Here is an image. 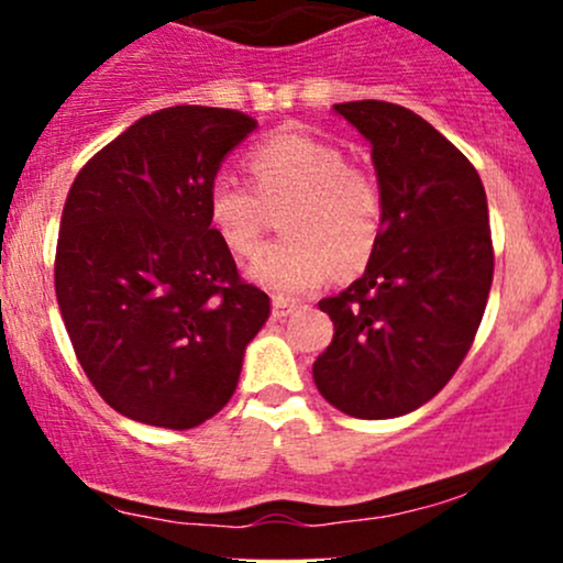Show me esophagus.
<instances>
[{"mask_svg": "<svg viewBox=\"0 0 563 563\" xmlns=\"http://www.w3.org/2000/svg\"><path fill=\"white\" fill-rule=\"evenodd\" d=\"M294 310H297V305L288 302V299H283V297H275V299H272V316H275V318H286V316H291Z\"/></svg>", "mask_w": 563, "mask_h": 563, "instance_id": "esophagus-1", "label": "esophagus"}]
</instances>
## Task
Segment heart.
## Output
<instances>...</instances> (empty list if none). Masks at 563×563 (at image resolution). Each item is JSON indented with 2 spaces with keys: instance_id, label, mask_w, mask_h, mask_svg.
Segmentation results:
<instances>
[{
  "instance_id": "1",
  "label": "heart",
  "mask_w": 563,
  "mask_h": 563,
  "mask_svg": "<svg viewBox=\"0 0 563 563\" xmlns=\"http://www.w3.org/2000/svg\"><path fill=\"white\" fill-rule=\"evenodd\" d=\"M253 190L218 179L209 187L207 220L234 255L258 247L266 207L291 201L283 231L291 240L266 245L250 264V277L283 299L323 286L334 266L365 264L384 223V190L376 174L349 163L332 141L286 130L247 152Z\"/></svg>"
}]
</instances>
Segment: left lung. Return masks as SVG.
<instances>
[{"label": "left lung", "instance_id": "obj_1", "mask_svg": "<svg viewBox=\"0 0 563 563\" xmlns=\"http://www.w3.org/2000/svg\"><path fill=\"white\" fill-rule=\"evenodd\" d=\"M373 146L384 223L360 280L318 302L334 323L316 387L343 413L391 419L446 387L476 338L493 283L479 174L408 108L338 103Z\"/></svg>", "mask_w": 563, "mask_h": 563}]
</instances>
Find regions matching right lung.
Wrapping results in <instances>:
<instances>
[{
  "label": "right lung",
  "mask_w": 563,
  "mask_h": 563,
  "mask_svg": "<svg viewBox=\"0 0 563 563\" xmlns=\"http://www.w3.org/2000/svg\"><path fill=\"white\" fill-rule=\"evenodd\" d=\"M255 128L234 108H163L103 146L67 192L56 302L84 373L122 417L187 430L234 395L269 297L240 277L207 196Z\"/></svg>",
  "instance_id": "1"
}]
</instances>
